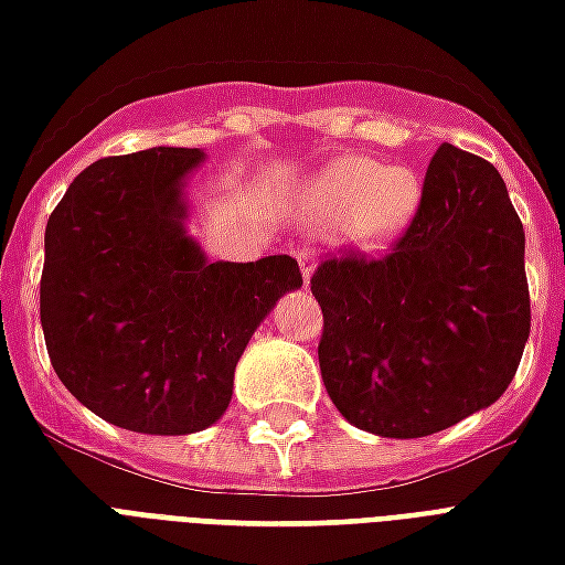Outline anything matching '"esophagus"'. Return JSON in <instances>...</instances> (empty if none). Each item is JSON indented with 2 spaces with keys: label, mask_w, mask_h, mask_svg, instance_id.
<instances>
[{
  "label": "esophagus",
  "mask_w": 565,
  "mask_h": 565,
  "mask_svg": "<svg viewBox=\"0 0 565 565\" xmlns=\"http://www.w3.org/2000/svg\"><path fill=\"white\" fill-rule=\"evenodd\" d=\"M296 260H299V269H302V281L311 284V275H315V250L311 248H302L299 254H296Z\"/></svg>",
  "instance_id": "1"
}]
</instances>
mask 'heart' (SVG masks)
<instances>
[{
    "mask_svg": "<svg viewBox=\"0 0 565 565\" xmlns=\"http://www.w3.org/2000/svg\"><path fill=\"white\" fill-rule=\"evenodd\" d=\"M422 182L411 167H383L374 158H341L308 179L294 200L299 224L320 233L341 230L359 245L377 248L404 233L419 209Z\"/></svg>",
    "mask_w": 565,
    "mask_h": 565,
    "instance_id": "1",
    "label": "heart"
}]
</instances>
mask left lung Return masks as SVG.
<instances>
[{
  "mask_svg": "<svg viewBox=\"0 0 565 565\" xmlns=\"http://www.w3.org/2000/svg\"><path fill=\"white\" fill-rule=\"evenodd\" d=\"M329 398L377 437H428L491 407L530 338L524 224L494 164L434 152L416 218L380 260L317 266Z\"/></svg>",
  "mask_w": 565,
  "mask_h": 565,
  "instance_id": "1",
  "label": "left lung"
}]
</instances>
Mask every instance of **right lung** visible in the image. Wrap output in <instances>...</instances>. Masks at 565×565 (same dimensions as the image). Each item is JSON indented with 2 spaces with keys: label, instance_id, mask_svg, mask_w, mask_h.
Returning <instances> with one entry per match:
<instances>
[{
  "label": "right lung",
  "instance_id": "1",
  "mask_svg": "<svg viewBox=\"0 0 565 565\" xmlns=\"http://www.w3.org/2000/svg\"><path fill=\"white\" fill-rule=\"evenodd\" d=\"M200 149L102 158L44 230L41 326L74 398L137 434L203 431L224 416L233 371L275 302L302 287L294 257L209 260L185 230Z\"/></svg>",
  "mask_w": 565,
  "mask_h": 565
}]
</instances>
